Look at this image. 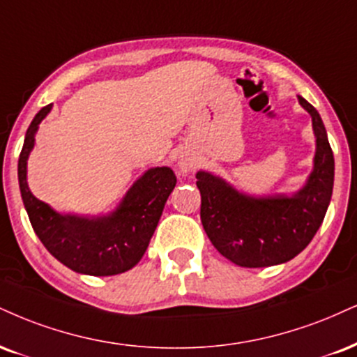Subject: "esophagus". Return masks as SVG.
<instances>
[{
  "mask_svg": "<svg viewBox=\"0 0 357 357\" xmlns=\"http://www.w3.org/2000/svg\"><path fill=\"white\" fill-rule=\"evenodd\" d=\"M178 167L183 171V173H186V171H190L191 167H192V161L190 160V158H186V156L179 158V160H178Z\"/></svg>",
  "mask_w": 357,
  "mask_h": 357,
  "instance_id": "34e87169",
  "label": "esophagus"
}]
</instances>
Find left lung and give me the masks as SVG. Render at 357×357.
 Instances as JSON below:
<instances>
[{
    "instance_id": "obj_1",
    "label": "left lung",
    "mask_w": 357,
    "mask_h": 357,
    "mask_svg": "<svg viewBox=\"0 0 357 357\" xmlns=\"http://www.w3.org/2000/svg\"><path fill=\"white\" fill-rule=\"evenodd\" d=\"M311 114L316 136L312 171L293 195L251 196L209 171H197L201 222L213 246L243 268H268L298 256L323 225L333 196L334 156L319 113L298 96Z\"/></svg>"
}]
</instances>
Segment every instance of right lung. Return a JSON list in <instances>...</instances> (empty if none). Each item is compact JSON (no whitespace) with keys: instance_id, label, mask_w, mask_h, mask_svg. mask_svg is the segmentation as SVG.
I'll return each instance as SVG.
<instances>
[{"instance_id":"obj_1","label":"right lung","mask_w":357,"mask_h":357,"mask_svg":"<svg viewBox=\"0 0 357 357\" xmlns=\"http://www.w3.org/2000/svg\"><path fill=\"white\" fill-rule=\"evenodd\" d=\"M51 108L53 105L45 106L34 116L18 161L21 197L34 233L59 263L75 273L114 276L128 271L139 263L148 249L167 197L174 190L173 169L161 166L144 171L114 211L105 216L58 213L29 191L26 178L34 136Z\"/></svg>"}]
</instances>
